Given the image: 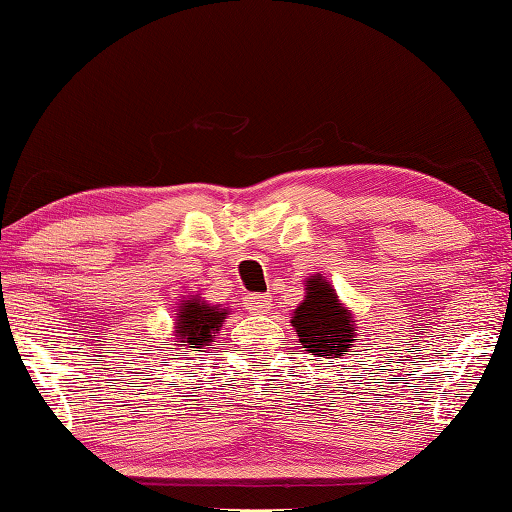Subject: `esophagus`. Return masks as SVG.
Returning <instances> with one entry per match:
<instances>
[{
	"mask_svg": "<svg viewBox=\"0 0 512 512\" xmlns=\"http://www.w3.org/2000/svg\"><path fill=\"white\" fill-rule=\"evenodd\" d=\"M244 304H246V309H248L250 313L262 315V313H266L268 309H271V295H266V293H253V295L246 297Z\"/></svg>",
	"mask_w": 512,
	"mask_h": 512,
	"instance_id": "34e87169",
	"label": "esophagus"
}]
</instances>
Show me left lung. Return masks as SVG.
Segmentation results:
<instances>
[{
	"mask_svg": "<svg viewBox=\"0 0 512 512\" xmlns=\"http://www.w3.org/2000/svg\"><path fill=\"white\" fill-rule=\"evenodd\" d=\"M291 322L304 351L313 356L340 358L356 338L351 315L342 309L331 284L324 282L320 275L306 284V297L295 309Z\"/></svg>",
	"mask_w": 512,
	"mask_h": 512,
	"instance_id": "1",
	"label": "left lung"
}]
</instances>
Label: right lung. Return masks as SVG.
Masks as SVG:
<instances>
[{"label":"right lung","instance_id":"right-lung-1","mask_svg":"<svg viewBox=\"0 0 512 512\" xmlns=\"http://www.w3.org/2000/svg\"><path fill=\"white\" fill-rule=\"evenodd\" d=\"M176 318H179L174 333L176 342H188L194 351H199L212 342V333L219 331L226 318V309H217V306H208L199 300H185Z\"/></svg>","mask_w":512,"mask_h":512}]
</instances>
